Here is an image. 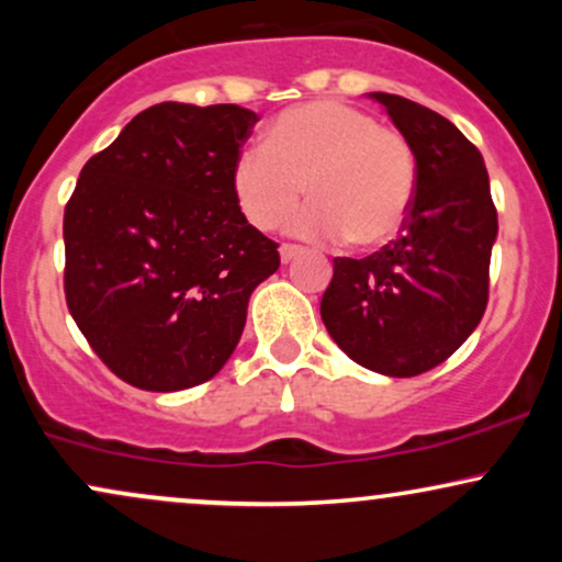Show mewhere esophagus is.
I'll list each match as a JSON object with an SVG mask.
<instances>
[{"mask_svg":"<svg viewBox=\"0 0 562 562\" xmlns=\"http://www.w3.org/2000/svg\"><path fill=\"white\" fill-rule=\"evenodd\" d=\"M299 256H301L299 245H288V243L280 245V261L282 263H290L293 259H299Z\"/></svg>","mask_w":562,"mask_h":562,"instance_id":"1","label":"esophagus"}]
</instances>
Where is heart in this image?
<instances>
[{"instance_id": "obj_1", "label": "heart", "mask_w": 562, "mask_h": 562, "mask_svg": "<svg viewBox=\"0 0 562 562\" xmlns=\"http://www.w3.org/2000/svg\"><path fill=\"white\" fill-rule=\"evenodd\" d=\"M415 190L409 142L338 100L282 111L267 128V145L245 147L232 166V195L250 227L274 229L308 192L314 203L288 229L306 240L346 237L362 250L402 232Z\"/></svg>"}]
</instances>
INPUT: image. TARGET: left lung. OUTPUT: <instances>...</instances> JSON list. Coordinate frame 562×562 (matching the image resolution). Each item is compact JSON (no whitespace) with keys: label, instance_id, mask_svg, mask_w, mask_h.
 I'll use <instances>...</instances> for the list:
<instances>
[{"label":"left lung","instance_id":"left-lung-1","mask_svg":"<svg viewBox=\"0 0 562 562\" xmlns=\"http://www.w3.org/2000/svg\"><path fill=\"white\" fill-rule=\"evenodd\" d=\"M417 160L402 237L367 259H335L319 314L367 370L415 378L479 327L488 301L496 209L479 147L449 119L398 94L370 92Z\"/></svg>","mask_w":562,"mask_h":562}]
</instances>
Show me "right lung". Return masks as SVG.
Here are the masks:
<instances>
[{"label":"right lung","instance_id":"1","mask_svg":"<svg viewBox=\"0 0 562 562\" xmlns=\"http://www.w3.org/2000/svg\"><path fill=\"white\" fill-rule=\"evenodd\" d=\"M259 115L160 102L87 160L66 205V301L83 338L142 391L205 383L280 267L245 222L232 166Z\"/></svg>","mask_w":562,"mask_h":562}]
</instances>
